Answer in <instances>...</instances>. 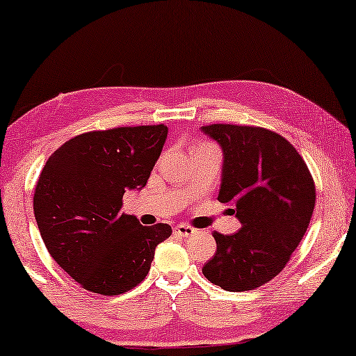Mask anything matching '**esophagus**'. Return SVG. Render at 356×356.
<instances>
[{
	"label": "esophagus",
	"instance_id": "obj_1",
	"mask_svg": "<svg viewBox=\"0 0 356 356\" xmlns=\"http://www.w3.org/2000/svg\"><path fill=\"white\" fill-rule=\"evenodd\" d=\"M173 232H175V235H179V237H189V235L195 234V229L189 227V225H186V224H179L175 227Z\"/></svg>",
	"mask_w": 356,
	"mask_h": 356
}]
</instances>
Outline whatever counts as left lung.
I'll return each instance as SVG.
<instances>
[{
    "instance_id": "left-lung-1",
    "label": "left lung",
    "mask_w": 356,
    "mask_h": 356,
    "mask_svg": "<svg viewBox=\"0 0 356 356\" xmlns=\"http://www.w3.org/2000/svg\"><path fill=\"white\" fill-rule=\"evenodd\" d=\"M202 132L222 147L218 200L235 206L238 232H214L218 250L202 275L225 291L255 289L280 275L296 250L316 204L306 161L280 134L265 127L211 124Z\"/></svg>"
}]
</instances>
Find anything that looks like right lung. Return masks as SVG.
<instances>
[{
  "instance_id": "add662e5",
  "label": "right lung",
  "mask_w": 356,
  "mask_h": 356,
  "mask_svg": "<svg viewBox=\"0 0 356 356\" xmlns=\"http://www.w3.org/2000/svg\"><path fill=\"white\" fill-rule=\"evenodd\" d=\"M168 127L85 132L49 156L35 184L34 216L47 250L81 288L118 296L145 280L168 224L140 225L121 212L127 189L147 184Z\"/></svg>"
}]
</instances>
